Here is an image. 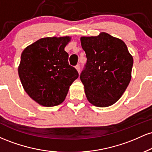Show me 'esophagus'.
<instances>
[{"label": "esophagus", "instance_id": "1", "mask_svg": "<svg viewBox=\"0 0 152 152\" xmlns=\"http://www.w3.org/2000/svg\"><path fill=\"white\" fill-rule=\"evenodd\" d=\"M76 69L77 70L78 73H80V65H76Z\"/></svg>", "mask_w": 152, "mask_h": 152}]
</instances>
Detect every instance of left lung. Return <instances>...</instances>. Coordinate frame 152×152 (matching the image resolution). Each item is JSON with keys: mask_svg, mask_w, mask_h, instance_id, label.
<instances>
[{"mask_svg": "<svg viewBox=\"0 0 152 152\" xmlns=\"http://www.w3.org/2000/svg\"><path fill=\"white\" fill-rule=\"evenodd\" d=\"M80 40L87 58L80 76L87 99L98 107L113 105L129 84L133 57L122 40L105 32Z\"/></svg>", "mask_w": 152, "mask_h": 152, "instance_id": "obj_1", "label": "left lung"}]
</instances>
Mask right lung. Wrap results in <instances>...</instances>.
Wrapping results in <instances>:
<instances>
[{
  "instance_id": "1",
  "label": "right lung",
  "mask_w": 152,
  "mask_h": 152,
  "mask_svg": "<svg viewBox=\"0 0 152 152\" xmlns=\"http://www.w3.org/2000/svg\"><path fill=\"white\" fill-rule=\"evenodd\" d=\"M71 39L70 36L42 38L22 52L19 78L28 95L40 105L50 107L64 102L78 77L64 50Z\"/></svg>"
}]
</instances>
